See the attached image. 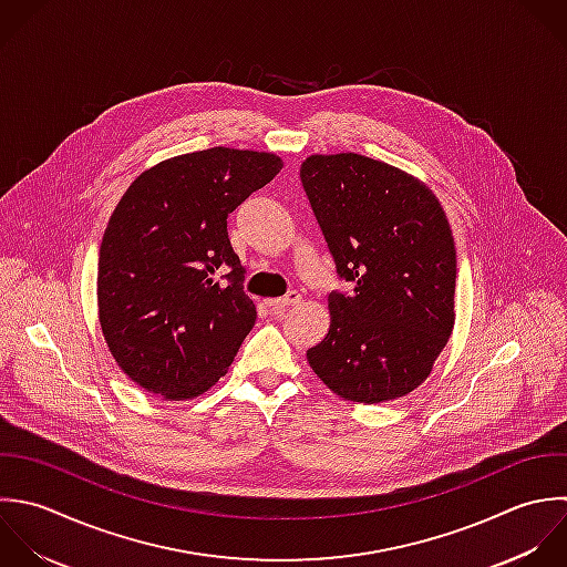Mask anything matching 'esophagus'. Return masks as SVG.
I'll return each mask as SVG.
<instances>
[{
	"label": "esophagus",
	"mask_w": 567,
	"mask_h": 567,
	"mask_svg": "<svg viewBox=\"0 0 567 567\" xmlns=\"http://www.w3.org/2000/svg\"><path fill=\"white\" fill-rule=\"evenodd\" d=\"M300 302V293H296V291H289L285 298H274V300H267V307L271 309V313L274 316H282L289 307H293V305H298Z\"/></svg>",
	"instance_id": "1"
}]
</instances>
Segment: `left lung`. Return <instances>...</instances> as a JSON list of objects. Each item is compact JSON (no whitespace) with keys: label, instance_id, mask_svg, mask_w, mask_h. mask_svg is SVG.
Here are the masks:
<instances>
[{"label":"left lung","instance_id":"8db88e82","mask_svg":"<svg viewBox=\"0 0 567 567\" xmlns=\"http://www.w3.org/2000/svg\"><path fill=\"white\" fill-rule=\"evenodd\" d=\"M300 178L336 271L351 285L329 293V333L307 360L344 400L404 398L431 375L455 324L449 218L422 181L362 154H313Z\"/></svg>","mask_w":567,"mask_h":567}]
</instances>
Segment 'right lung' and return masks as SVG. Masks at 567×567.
I'll use <instances>...</instances> for the list:
<instances>
[{
    "label": "right lung",
    "mask_w": 567,
    "mask_h": 567,
    "mask_svg": "<svg viewBox=\"0 0 567 567\" xmlns=\"http://www.w3.org/2000/svg\"><path fill=\"white\" fill-rule=\"evenodd\" d=\"M280 169L269 152L209 147L145 169L121 196L96 302L112 358L141 389L192 400L227 373L256 322L227 216Z\"/></svg>",
    "instance_id": "1"
}]
</instances>
